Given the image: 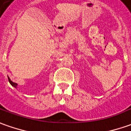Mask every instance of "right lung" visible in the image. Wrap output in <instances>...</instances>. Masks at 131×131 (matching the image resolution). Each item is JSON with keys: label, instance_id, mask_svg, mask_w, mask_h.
<instances>
[{"label": "right lung", "instance_id": "add662e5", "mask_svg": "<svg viewBox=\"0 0 131 131\" xmlns=\"http://www.w3.org/2000/svg\"><path fill=\"white\" fill-rule=\"evenodd\" d=\"M8 81H9L10 84H11V85H12L13 87H14V88H17V84H16V83H15V82H13L12 81H11V80H10L9 77H8Z\"/></svg>", "mask_w": 131, "mask_h": 131}]
</instances>
